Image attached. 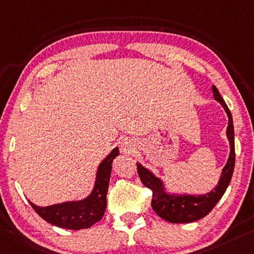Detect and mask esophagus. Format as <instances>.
Segmentation results:
<instances>
[{"label":"esophagus","mask_w":254,"mask_h":254,"mask_svg":"<svg viewBox=\"0 0 254 254\" xmlns=\"http://www.w3.org/2000/svg\"><path fill=\"white\" fill-rule=\"evenodd\" d=\"M134 142L132 141L131 139H124L122 142H121V149H122L123 152H127V154H130L134 150Z\"/></svg>","instance_id":"esophagus-1"}]
</instances>
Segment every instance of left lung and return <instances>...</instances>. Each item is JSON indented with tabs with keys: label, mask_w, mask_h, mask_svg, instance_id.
<instances>
[{
	"label": "left lung",
	"mask_w": 254,
	"mask_h": 254,
	"mask_svg": "<svg viewBox=\"0 0 254 254\" xmlns=\"http://www.w3.org/2000/svg\"><path fill=\"white\" fill-rule=\"evenodd\" d=\"M214 98L224 107L228 116V127L226 135L229 141V156L227 163L223 168L218 184L214 190L200 195L191 194H176V193H168L162 180L154 174V173L143 167L141 164L136 163L138 174L144 187L152 191L151 207L155 212L163 219L174 224L192 223L196 221L210 212L217 202L221 199L226 191L229 182L232 180L233 172L235 166V142H234V126H233V118L231 111L228 110L226 103L224 102L218 89L216 86H212Z\"/></svg>",
	"instance_id": "obj_1"
}]
</instances>
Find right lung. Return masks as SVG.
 <instances>
[{
	"label": "right lung",
	"instance_id": "add662e5",
	"mask_svg": "<svg viewBox=\"0 0 254 254\" xmlns=\"http://www.w3.org/2000/svg\"><path fill=\"white\" fill-rule=\"evenodd\" d=\"M119 154V148L116 147L99 164L96 173L94 189L87 198L78 201H66L47 207L36 206L29 201L31 207L44 220L54 226L73 229V231L89 228L102 219L105 214L107 206L106 194L110 184L112 164Z\"/></svg>",
	"mask_w": 254,
	"mask_h": 254
}]
</instances>
